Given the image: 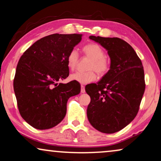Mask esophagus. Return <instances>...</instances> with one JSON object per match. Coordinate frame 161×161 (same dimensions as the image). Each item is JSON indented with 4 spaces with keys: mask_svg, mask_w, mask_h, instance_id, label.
Here are the masks:
<instances>
[{
    "mask_svg": "<svg viewBox=\"0 0 161 161\" xmlns=\"http://www.w3.org/2000/svg\"><path fill=\"white\" fill-rule=\"evenodd\" d=\"M80 88H81V89H80V92L81 93H85V86L83 85H81L80 86Z\"/></svg>",
    "mask_w": 161,
    "mask_h": 161,
    "instance_id": "esophagus-1",
    "label": "esophagus"
}]
</instances>
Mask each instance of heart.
<instances>
[{
    "instance_id": "b5f03b06",
    "label": "heart",
    "mask_w": 161,
    "mask_h": 161,
    "mask_svg": "<svg viewBox=\"0 0 161 161\" xmlns=\"http://www.w3.org/2000/svg\"><path fill=\"white\" fill-rule=\"evenodd\" d=\"M83 54L88 58H91L89 65V71L86 72H77L70 75L72 80L76 81L82 84L93 82L96 80L97 75L96 71L100 75H105L109 71L111 64L109 59L105 56V51L103 48L97 43H89L83 46L82 48ZM79 61L78 53L76 50H70L67 57V64L69 69H75ZM95 70V71L94 70Z\"/></svg>"
}]
</instances>
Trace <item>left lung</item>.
Segmentation results:
<instances>
[{
  "mask_svg": "<svg viewBox=\"0 0 161 161\" xmlns=\"http://www.w3.org/2000/svg\"><path fill=\"white\" fill-rule=\"evenodd\" d=\"M108 50L109 71L97 83L86 86L91 97L87 108L90 124L104 133H114L134 119L145 90L144 67L127 42L117 37L90 36Z\"/></svg>",
  "mask_w": 161,
  "mask_h": 161,
  "instance_id": "left-lung-1",
  "label": "left lung"
}]
</instances>
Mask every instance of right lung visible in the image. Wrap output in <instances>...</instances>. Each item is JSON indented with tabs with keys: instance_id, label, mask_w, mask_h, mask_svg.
Returning a JSON list of instances; mask_svg holds the SVG:
<instances>
[{
	"instance_id": "add662e5",
	"label": "right lung",
	"mask_w": 161,
	"mask_h": 161,
	"mask_svg": "<svg viewBox=\"0 0 161 161\" xmlns=\"http://www.w3.org/2000/svg\"><path fill=\"white\" fill-rule=\"evenodd\" d=\"M82 34H54L45 36L24 52L17 64L14 90L23 119L38 130L52 128L67 113L70 97L80 92L75 81L58 83L69 76L67 57Z\"/></svg>"
}]
</instances>
